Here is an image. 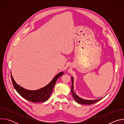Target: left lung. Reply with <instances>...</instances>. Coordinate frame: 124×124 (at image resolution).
<instances>
[{
  "instance_id": "1",
  "label": "left lung",
  "mask_w": 124,
  "mask_h": 124,
  "mask_svg": "<svg viewBox=\"0 0 124 124\" xmlns=\"http://www.w3.org/2000/svg\"><path fill=\"white\" fill-rule=\"evenodd\" d=\"M71 79H72V86H71L72 95V96H73L74 99L75 100V101L76 102H77L78 103L82 104L90 105V104H92L93 103H95L99 101H100L103 98H101L97 99V100H88L83 99L80 98L74 92V78H73V77H71Z\"/></svg>"
}]
</instances>
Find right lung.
Instances as JSON below:
<instances>
[{
  "label": "right lung",
  "instance_id": "add662e5",
  "mask_svg": "<svg viewBox=\"0 0 124 124\" xmlns=\"http://www.w3.org/2000/svg\"><path fill=\"white\" fill-rule=\"evenodd\" d=\"M63 75L61 72L56 75L52 80L46 86L38 90H30L25 89L17 84L11 74V79L15 90L23 98L32 102H42L46 101L49 98L54 89L57 79Z\"/></svg>",
  "mask_w": 124,
  "mask_h": 124
}]
</instances>
